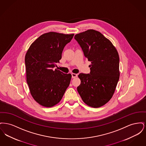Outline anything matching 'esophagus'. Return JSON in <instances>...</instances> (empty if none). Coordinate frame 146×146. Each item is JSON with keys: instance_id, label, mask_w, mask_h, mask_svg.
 Listing matches in <instances>:
<instances>
[{"instance_id": "obj_1", "label": "esophagus", "mask_w": 146, "mask_h": 146, "mask_svg": "<svg viewBox=\"0 0 146 146\" xmlns=\"http://www.w3.org/2000/svg\"><path fill=\"white\" fill-rule=\"evenodd\" d=\"M78 76V75L76 74H75V73H72V78H76V76Z\"/></svg>"}]
</instances>
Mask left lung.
Returning a JSON list of instances; mask_svg holds the SVG:
<instances>
[{"label":"left lung","instance_id":"8db88e82","mask_svg":"<svg viewBox=\"0 0 146 146\" xmlns=\"http://www.w3.org/2000/svg\"><path fill=\"white\" fill-rule=\"evenodd\" d=\"M74 39L91 64L89 74L80 73L77 90L85 104L98 108L107 104L119 79V57L111 41L94 29L77 34Z\"/></svg>","mask_w":146,"mask_h":146}]
</instances>
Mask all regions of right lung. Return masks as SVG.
Masks as SVG:
<instances>
[{
  "label": "right lung",
  "instance_id": "right-lung-1",
  "mask_svg": "<svg viewBox=\"0 0 146 146\" xmlns=\"http://www.w3.org/2000/svg\"><path fill=\"white\" fill-rule=\"evenodd\" d=\"M74 34L50 32L40 35L33 42L25 56L27 83L30 92L39 104L51 107L62 99L70 85L72 75L57 69L64 46Z\"/></svg>",
  "mask_w": 146,
  "mask_h": 146
}]
</instances>
